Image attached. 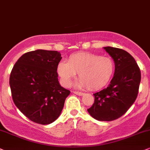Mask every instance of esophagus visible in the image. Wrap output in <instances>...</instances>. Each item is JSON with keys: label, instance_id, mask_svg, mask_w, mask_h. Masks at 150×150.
<instances>
[{"label": "esophagus", "instance_id": "obj_1", "mask_svg": "<svg viewBox=\"0 0 150 150\" xmlns=\"http://www.w3.org/2000/svg\"><path fill=\"white\" fill-rule=\"evenodd\" d=\"M73 93H75V94L77 95V96H83V95L84 94V93H82V92H79V91H73Z\"/></svg>", "mask_w": 150, "mask_h": 150}]
</instances>
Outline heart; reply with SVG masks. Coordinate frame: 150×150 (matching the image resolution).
I'll list each match as a JSON object with an SVG mask.
<instances>
[{"label": "heart", "instance_id": "1", "mask_svg": "<svg viewBox=\"0 0 150 150\" xmlns=\"http://www.w3.org/2000/svg\"><path fill=\"white\" fill-rule=\"evenodd\" d=\"M114 71L115 64L112 59L90 52L71 54L67 62H59L57 66L58 75L64 86H70L78 74L80 79L76 83V86H88L91 90L106 86L112 78Z\"/></svg>", "mask_w": 150, "mask_h": 150}]
</instances>
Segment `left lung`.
<instances>
[{
	"instance_id": "1",
	"label": "left lung",
	"mask_w": 150,
	"mask_h": 150,
	"mask_svg": "<svg viewBox=\"0 0 150 150\" xmlns=\"http://www.w3.org/2000/svg\"><path fill=\"white\" fill-rule=\"evenodd\" d=\"M103 48L114 61V75L107 88L93 94L94 103L87 111L96 120L112 121L124 115L134 103L141 75L137 63L129 53L110 46Z\"/></svg>"
}]
</instances>
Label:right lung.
<instances>
[{"instance_id": "1", "label": "right lung", "mask_w": 150, "mask_h": 150, "mask_svg": "<svg viewBox=\"0 0 150 150\" xmlns=\"http://www.w3.org/2000/svg\"><path fill=\"white\" fill-rule=\"evenodd\" d=\"M62 58L57 51H31L18 59L11 72L9 86L14 103L38 124L56 120L71 93L58 80L57 71Z\"/></svg>"}]
</instances>
